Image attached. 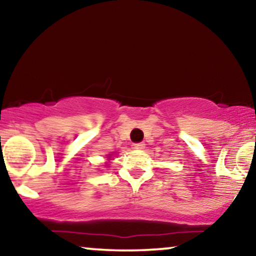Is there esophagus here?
Returning <instances> with one entry per match:
<instances>
[{
  "instance_id": "1",
  "label": "esophagus",
  "mask_w": 256,
  "mask_h": 256,
  "mask_svg": "<svg viewBox=\"0 0 256 256\" xmlns=\"http://www.w3.org/2000/svg\"><path fill=\"white\" fill-rule=\"evenodd\" d=\"M143 148H144V144H143V143H134V144H132V149L135 150H142Z\"/></svg>"
}]
</instances>
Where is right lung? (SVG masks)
I'll list each match as a JSON object with an SVG mask.
<instances>
[{
    "instance_id": "add662e5",
    "label": "right lung",
    "mask_w": 256,
    "mask_h": 256,
    "mask_svg": "<svg viewBox=\"0 0 256 256\" xmlns=\"http://www.w3.org/2000/svg\"><path fill=\"white\" fill-rule=\"evenodd\" d=\"M108 157H110V156H108Z\"/></svg>"
}]
</instances>
